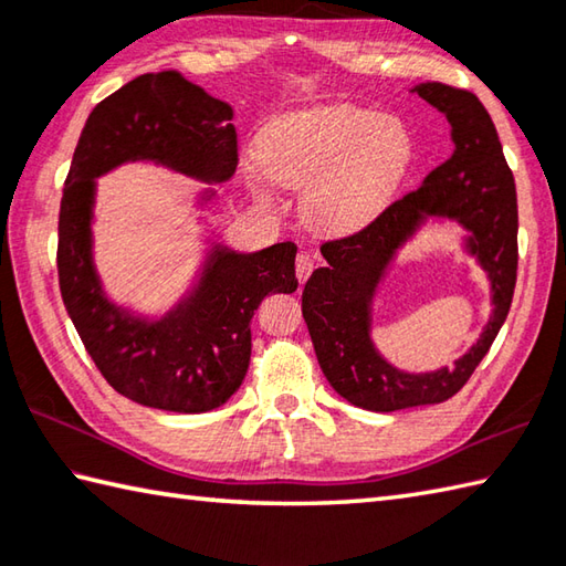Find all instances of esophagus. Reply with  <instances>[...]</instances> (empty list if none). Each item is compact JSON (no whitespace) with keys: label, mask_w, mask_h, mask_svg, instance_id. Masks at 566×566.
<instances>
[{"label":"esophagus","mask_w":566,"mask_h":566,"mask_svg":"<svg viewBox=\"0 0 566 566\" xmlns=\"http://www.w3.org/2000/svg\"><path fill=\"white\" fill-rule=\"evenodd\" d=\"M313 269H315V259L311 253H297V259H295V275H297V281L301 283H305L307 279H311V273H313Z\"/></svg>","instance_id":"34e87169"}]
</instances>
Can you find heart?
<instances>
[{
    "label": "heart",
    "mask_w": 566,
    "mask_h": 566,
    "mask_svg": "<svg viewBox=\"0 0 566 566\" xmlns=\"http://www.w3.org/2000/svg\"><path fill=\"white\" fill-rule=\"evenodd\" d=\"M411 157V133L399 117L355 105L287 113L265 125L259 140L263 172L281 187L307 184L303 214L327 233L365 227L399 189ZM251 187L269 199L259 167Z\"/></svg>",
    "instance_id": "heart-1"
}]
</instances>
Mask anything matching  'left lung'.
<instances>
[{
  "instance_id": "8db88e82",
  "label": "left lung",
  "mask_w": 566,
  "mask_h": 566,
  "mask_svg": "<svg viewBox=\"0 0 566 566\" xmlns=\"http://www.w3.org/2000/svg\"><path fill=\"white\" fill-rule=\"evenodd\" d=\"M411 93L451 123L453 155L369 227L323 243L327 263L313 271L303 291V317L319 369L339 397L367 411L426 407L461 391L503 327L517 281L515 177L488 111L473 93L446 83H419ZM429 218L455 220L467 231L464 250L489 275L494 313L479 343L453 368L403 373L370 339L374 297L398 249Z\"/></svg>"
}]
</instances>
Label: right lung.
Wrapping results in <instances>:
<instances>
[{"label": "right lung", "instance_id": "1", "mask_svg": "<svg viewBox=\"0 0 566 566\" xmlns=\"http://www.w3.org/2000/svg\"><path fill=\"white\" fill-rule=\"evenodd\" d=\"M229 103L182 73H145L95 105L78 137L59 214V285L69 317L111 387L130 401L177 413L227 403L247 377L251 317L265 295L293 293V241L239 253L209 239L189 291L165 315H143L105 293L93 261L98 182L127 163H155L207 185L237 172ZM217 191H199L207 207Z\"/></svg>", "mask_w": 566, "mask_h": 566}]
</instances>
